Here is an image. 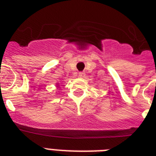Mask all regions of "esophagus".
I'll use <instances>...</instances> for the list:
<instances>
[{
    "label": "esophagus",
    "mask_w": 156,
    "mask_h": 156,
    "mask_svg": "<svg viewBox=\"0 0 156 156\" xmlns=\"http://www.w3.org/2000/svg\"><path fill=\"white\" fill-rule=\"evenodd\" d=\"M79 76L80 77H84L85 73H83V72H80V73H79Z\"/></svg>",
    "instance_id": "1"
}]
</instances>
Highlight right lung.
I'll return each mask as SVG.
<instances>
[{"label":"right lung","instance_id":"add662e5","mask_svg":"<svg viewBox=\"0 0 156 156\" xmlns=\"http://www.w3.org/2000/svg\"><path fill=\"white\" fill-rule=\"evenodd\" d=\"M56 85H57V87H59V83H56Z\"/></svg>","mask_w":156,"mask_h":156}]
</instances>
